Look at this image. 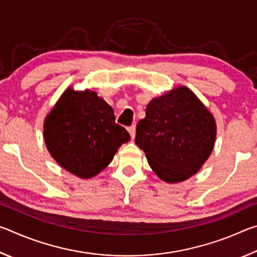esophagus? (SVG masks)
I'll use <instances>...</instances> for the list:
<instances>
[{
	"instance_id": "1",
	"label": "esophagus",
	"mask_w": 257,
	"mask_h": 257,
	"mask_svg": "<svg viewBox=\"0 0 257 257\" xmlns=\"http://www.w3.org/2000/svg\"><path fill=\"white\" fill-rule=\"evenodd\" d=\"M128 132L130 134L132 139H135V137H136V127H135V125H132V127L128 128Z\"/></svg>"
}]
</instances>
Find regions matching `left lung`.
I'll return each mask as SVG.
<instances>
[{
	"instance_id": "1",
	"label": "left lung",
	"mask_w": 257,
	"mask_h": 257,
	"mask_svg": "<svg viewBox=\"0 0 257 257\" xmlns=\"http://www.w3.org/2000/svg\"><path fill=\"white\" fill-rule=\"evenodd\" d=\"M145 113L135 143L155 175L168 184L196 175L214 149V115L186 86L154 97Z\"/></svg>"
}]
</instances>
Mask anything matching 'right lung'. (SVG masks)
Masks as SVG:
<instances>
[{"label": "right lung", "instance_id": "right-lung-1", "mask_svg": "<svg viewBox=\"0 0 257 257\" xmlns=\"http://www.w3.org/2000/svg\"><path fill=\"white\" fill-rule=\"evenodd\" d=\"M114 120L113 108L94 90L68 87L45 116L46 149L71 175L89 179L130 141L127 130Z\"/></svg>", "mask_w": 257, "mask_h": 257}]
</instances>
